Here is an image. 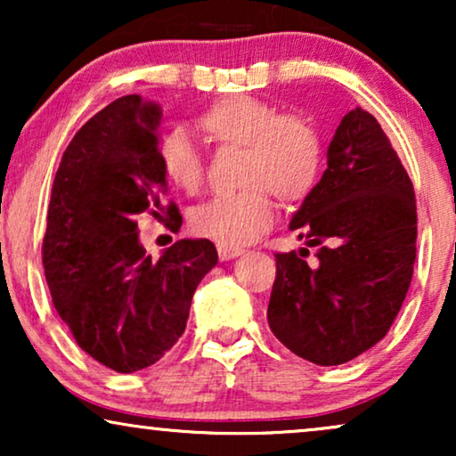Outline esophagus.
<instances>
[{"label":"esophagus","mask_w":456,"mask_h":456,"mask_svg":"<svg viewBox=\"0 0 456 456\" xmlns=\"http://www.w3.org/2000/svg\"><path fill=\"white\" fill-rule=\"evenodd\" d=\"M245 251L239 247H224V245H217V255H220V261H230L234 257H239V255H242Z\"/></svg>","instance_id":"34e87169"}]
</instances>
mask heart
<instances>
[{
    "label": "heart",
    "instance_id": "heart-1",
    "mask_svg": "<svg viewBox=\"0 0 456 456\" xmlns=\"http://www.w3.org/2000/svg\"><path fill=\"white\" fill-rule=\"evenodd\" d=\"M201 126L216 141L245 145L242 183L232 192H217L191 211L192 232L224 247L257 240L273 226L282 199L307 195L323 164V139L317 124L303 114H280L276 105L239 95L211 105ZM158 159L174 186L195 192L203 180V155L195 134L183 124L166 128Z\"/></svg>",
    "mask_w": 456,
    "mask_h": 456
}]
</instances>
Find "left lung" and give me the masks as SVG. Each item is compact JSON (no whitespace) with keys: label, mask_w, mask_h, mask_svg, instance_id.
I'll use <instances>...</instances> for the list:
<instances>
[{"label":"left lung","mask_w":456,"mask_h":456,"mask_svg":"<svg viewBox=\"0 0 456 456\" xmlns=\"http://www.w3.org/2000/svg\"><path fill=\"white\" fill-rule=\"evenodd\" d=\"M290 230L317 253H276L272 332L311 363H346L388 334L415 264L413 183L370 111L342 118Z\"/></svg>","instance_id":"left-lung-1"}]
</instances>
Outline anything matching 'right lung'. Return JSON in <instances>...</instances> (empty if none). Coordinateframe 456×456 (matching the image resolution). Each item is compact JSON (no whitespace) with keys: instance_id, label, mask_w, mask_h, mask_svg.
<instances>
[{"instance_id":"1","label":"right lung","mask_w":456,"mask_h":456,"mask_svg":"<svg viewBox=\"0 0 456 456\" xmlns=\"http://www.w3.org/2000/svg\"><path fill=\"white\" fill-rule=\"evenodd\" d=\"M161 105L126 95L74 134L55 172L43 267L55 309L77 345L118 373L159 361L183 336L192 295L217 264L208 239L145 255L136 216L178 230L158 159Z\"/></svg>"}]
</instances>
